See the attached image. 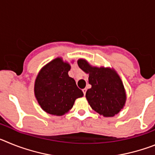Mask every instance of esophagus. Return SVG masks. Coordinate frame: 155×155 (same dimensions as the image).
<instances>
[{"instance_id": "esophagus-1", "label": "esophagus", "mask_w": 155, "mask_h": 155, "mask_svg": "<svg viewBox=\"0 0 155 155\" xmlns=\"http://www.w3.org/2000/svg\"><path fill=\"white\" fill-rule=\"evenodd\" d=\"M86 91H87V88H84V89H83V92H84V95H85L86 94Z\"/></svg>"}]
</instances>
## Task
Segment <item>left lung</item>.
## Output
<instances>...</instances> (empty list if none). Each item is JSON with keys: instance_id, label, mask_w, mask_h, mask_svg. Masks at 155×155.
<instances>
[{"instance_id": "1", "label": "left lung", "mask_w": 155, "mask_h": 155, "mask_svg": "<svg viewBox=\"0 0 155 155\" xmlns=\"http://www.w3.org/2000/svg\"><path fill=\"white\" fill-rule=\"evenodd\" d=\"M79 68L89 74L88 82L91 88L86 92V98L95 112L105 117H112L119 113L126 102L124 84L113 70L93 68L85 60L78 61Z\"/></svg>"}]
</instances>
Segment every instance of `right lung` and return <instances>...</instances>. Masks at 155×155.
<instances>
[{
  "label": "right lung",
  "instance_id": "1",
  "mask_svg": "<svg viewBox=\"0 0 155 155\" xmlns=\"http://www.w3.org/2000/svg\"><path fill=\"white\" fill-rule=\"evenodd\" d=\"M70 69L69 64L57 58L42 68L37 76L35 97L41 108L49 114H65L72 109L75 100L84 95L68 75Z\"/></svg>",
  "mask_w": 155,
  "mask_h": 155
}]
</instances>
